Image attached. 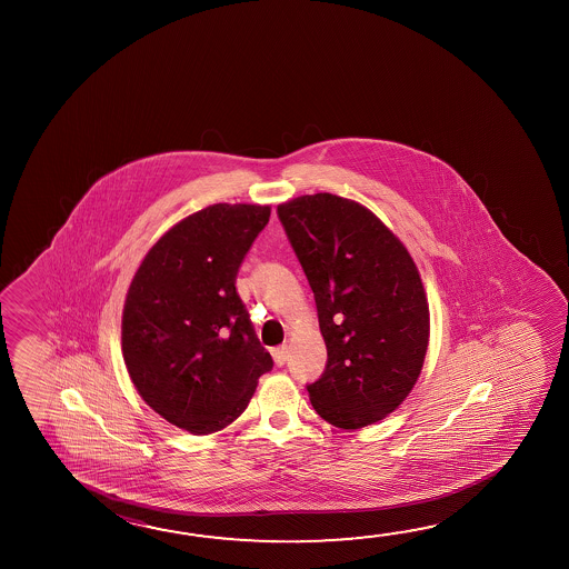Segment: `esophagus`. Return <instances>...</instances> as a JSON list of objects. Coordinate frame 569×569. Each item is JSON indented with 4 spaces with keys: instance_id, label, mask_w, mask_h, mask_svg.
I'll list each match as a JSON object with an SVG mask.
<instances>
[{
    "instance_id": "1",
    "label": "esophagus",
    "mask_w": 569,
    "mask_h": 569,
    "mask_svg": "<svg viewBox=\"0 0 569 569\" xmlns=\"http://www.w3.org/2000/svg\"><path fill=\"white\" fill-rule=\"evenodd\" d=\"M271 357H273V361H276V365H278V367H281V365H286V361H288L289 357L288 345H281V347H276V349H271Z\"/></svg>"
}]
</instances>
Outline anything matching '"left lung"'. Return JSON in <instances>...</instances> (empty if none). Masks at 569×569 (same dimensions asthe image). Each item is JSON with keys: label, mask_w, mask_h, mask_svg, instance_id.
<instances>
[{"label": "left lung", "mask_w": 569, "mask_h": 569, "mask_svg": "<svg viewBox=\"0 0 569 569\" xmlns=\"http://www.w3.org/2000/svg\"><path fill=\"white\" fill-rule=\"evenodd\" d=\"M278 214L313 289L327 347L309 401L337 429L375 425L409 397L429 349L419 268L405 243L349 198L298 196Z\"/></svg>", "instance_id": "left-lung-1"}]
</instances>
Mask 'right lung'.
Segmentation results:
<instances>
[{"label": "right lung", "mask_w": 569, "mask_h": 569, "mask_svg": "<svg viewBox=\"0 0 569 569\" xmlns=\"http://www.w3.org/2000/svg\"><path fill=\"white\" fill-rule=\"evenodd\" d=\"M270 206L212 204L152 243L122 308L127 371L142 401L178 429L212 435L242 415L271 355L236 276Z\"/></svg>", "instance_id": "1"}]
</instances>
